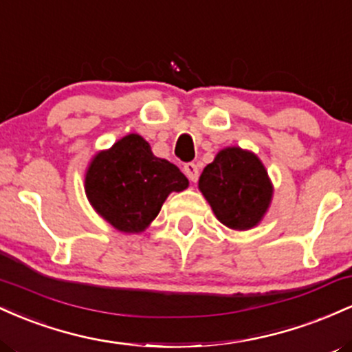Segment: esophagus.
<instances>
[{"mask_svg":"<svg viewBox=\"0 0 352 352\" xmlns=\"http://www.w3.org/2000/svg\"><path fill=\"white\" fill-rule=\"evenodd\" d=\"M184 172H185V175L188 177L190 182H197V180H199V167H197V165L193 164V162L185 164L184 165Z\"/></svg>","mask_w":352,"mask_h":352,"instance_id":"34e87169","label":"esophagus"}]
</instances>
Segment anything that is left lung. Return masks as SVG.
<instances>
[{
	"label": "left lung",
	"instance_id": "8db88e82",
	"mask_svg": "<svg viewBox=\"0 0 352 352\" xmlns=\"http://www.w3.org/2000/svg\"><path fill=\"white\" fill-rule=\"evenodd\" d=\"M199 188L225 227H256L272 204L273 185L253 152L227 147L201 172Z\"/></svg>",
	"mask_w": 352,
	"mask_h": 352
}]
</instances>
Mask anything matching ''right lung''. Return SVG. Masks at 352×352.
I'll use <instances>...</instances> for the list:
<instances>
[{
    "mask_svg": "<svg viewBox=\"0 0 352 352\" xmlns=\"http://www.w3.org/2000/svg\"><path fill=\"white\" fill-rule=\"evenodd\" d=\"M86 195L96 212L124 233H140L159 215L172 192L188 187L187 177L151 151L147 140L129 134L96 153L86 172Z\"/></svg>",
    "mask_w": 352,
    "mask_h": 352,
    "instance_id": "right-lung-1",
    "label": "right lung"
}]
</instances>
